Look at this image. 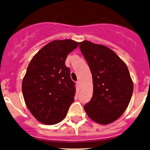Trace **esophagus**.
Wrapping results in <instances>:
<instances>
[{
	"label": "esophagus",
	"instance_id": "esophagus-1",
	"mask_svg": "<svg viewBox=\"0 0 150 150\" xmlns=\"http://www.w3.org/2000/svg\"><path fill=\"white\" fill-rule=\"evenodd\" d=\"M77 85H78V88H81V81H77Z\"/></svg>",
	"mask_w": 150,
	"mask_h": 150
}]
</instances>
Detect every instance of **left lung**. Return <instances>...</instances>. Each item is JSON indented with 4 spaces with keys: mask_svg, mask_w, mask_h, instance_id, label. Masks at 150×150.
I'll use <instances>...</instances> for the list:
<instances>
[{
    "mask_svg": "<svg viewBox=\"0 0 150 150\" xmlns=\"http://www.w3.org/2000/svg\"><path fill=\"white\" fill-rule=\"evenodd\" d=\"M92 74L93 93L84 106L87 115L102 125L115 121L131 101L134 83L127 65L110 48L88 40L79 43Z\"/></svg>",
    "mask_w": 150,
    "mask_h": 150,
    "instance_id": "obj_1",
    "label": "left lung"
}]
</instances>
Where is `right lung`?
Segmentation results:
<instances>
[{
    "label": "right lung",
    "instance_id": "add662e5",
    "mask_svg": "<svg viewBox=\"0 0 150 150\" xmlns=\"http://www.w3.org/2000/svg\"><path fill=\"white\" fill-rule=\"evenodd\" d=\"M78 46V42L70 39L53 40L39 50L29 64L22 93L28 110L41 123L61 122L74 102L76 89L65 59Z\"/></svg>",
    "mask_w": 150,
    "mask_h": 150
}]
</instances>
